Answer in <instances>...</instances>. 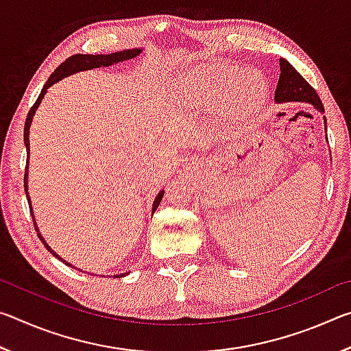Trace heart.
Segmentation results:
<instances>
[{
    "instance_id": "1",
    "label": "heart",
    "mask_w": 351,
    "mask_h": 351,
    "mask_svg": "<svg viewBox=\"0 0 351 351\" xmlns=\"http://www.w3.org/2000/svg\"><path fill=\"white\" fill-rule=\"evenodd\" d=\"M239 66L230 63H213L207 66H197L184 74L173 85L170 96L173 102L181 106L184 111L192 112V114H201L213 108L217 104L219 91L226 82L229 80L230 85L235 82L246 80L247 96H254V108H260L265 104L268 86H266L265 77L257 69L243 68L237 73Z\"/></svg>"
}]
</instances>
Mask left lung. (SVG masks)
I'll return each instance as SVG.
<instances>
[{
  "instance_id": "1",
  "label": "left lung",
  "mask_w": 351,
  "mask_h": 351,
  "mask_svg": "<svg viewBox=\"0 0 351 351\" xmlns=\"http://www.w3.org/2000/svg\"><path fill=\"white\" fill-rule=\"evenodd\" d=\"M274 100L277 104L308 102L317 111L324 112L322 100L319 99L316 90L285 58H280V77H278ZM324 121L326 123L325 117Z\"/></svg>"
}]
</instances>
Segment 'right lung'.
<instances>
[{"label": "right lung", "mask_w": 351, "mask_h": 351, "mask_svg": "<svg viewBox=\"0 0 351 351\" xmlns=\"http://www.w3.org/2000/svg\"><path fill=\"white\" fill-rule=\"evenodd\" d=\"M142 52L141 47H136V49H125V51H119V52H112V54H99V56H91V54H75V56H71L69 58H66L60 66H58L54 73L51 74L49 79H47L46 85L43 86V90H41L38 99L35 100V104L32 105V108L29 110L27 112V119H26V123H25V144H26V150H27V164H26V171H25V192H26V197H27V203H29V209H31V215H32V219H34V226H35V230H37L38 234V239L43 241V245L46 246L47 251H49L54 257H57L58 260H62L64 265L68 266H73L71 263H68L66 260H63L60 255L56 254L54 251H52L51 246L47 245V243L45 241L43 237H41L40 230L37 228V223H35V217H34V212H32V204H31V198H29V192H27V167H29V128H31V123H32V119H34V114L35 111H37V108L41 104V100H43L45 94L47 91V88L54 85V83H57L58 80L64 79V77H68L71 74H75V73H80V71H88V69H94V68H102V66H111V64L114 63H121V62H125V60H130V58H134L138 57ZM164 197V190H161L156 195V198H154L153 201V209H152V213H154V210L158 209V206L161 204V199ZM125 274H117L114 277H123Z\"/></svg>", "instance_id": "add662e5"}]
</instances>
